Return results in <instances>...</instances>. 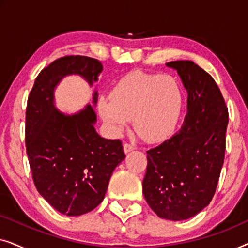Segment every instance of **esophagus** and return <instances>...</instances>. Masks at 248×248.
<instances>
[{
    "label": "esophagus",
    "mask_w": 248,
    "mask_h": 248,
    "mask_svg": "<svg viewBox=\"0 0 248 248\" xmlns=\"http://www.w3.org/2000/svg\"><path fill=\"white\" fill-rule=\"evenodd\" d=\"M123 148H124V152H125V154H128V152H130V151L134 150V147H133V145H132V144H130V143H124Z\"/></svg>",
    "instance_id": "esophagus-1"
}]
</instances>
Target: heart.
Instances as JSON below:
<instances>
[{"mask_svg": "<svg viewBox=\"0 0 248 248\" xmlns=\"http://www.w3.org/2000/svg\"><path fill=\"white\" fill-rule=\"evenodd\" d=\"M184 101L181 80L172 74L134 71L114 84L98 103L108 130L118 134L132 118L134 131L147 142L165 139L177 124Z\"/></svg>", "mask_w": 248, "mask_h": 248, "instance_id": "b5f03b06", "label": "heart"}]
</instances>
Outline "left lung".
Wrapping results in <instances>:
<instances>
[{"mask_svg":"<svg viewBox=\"0 0 248 248\" xmlns=\"http://www.w3.org/2000/svg\"><path fill=\"white\" fill-rule=\"evenodd\" d=\"M177 70L187 90L181 130L150 149L142 182L148 204L160 218L181 221L211 202L226 150L228 108L208 72L192 61L166 63Z\"/></svg>","mask_w":248,"mask_h":248,"instance_id":"8db88e82","label":"left lung"}]
</instances>
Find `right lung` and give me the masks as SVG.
Segmentation results:
<instances>
[{
	"label": "right lung",
	"mask_w": 248,
	"mask_h": 248,
	"mask_svg": "<svg viewBox=\"0 0 248 248\" xmlns=\"http://www.w3.org/2000/svg\"><path fill=\"white\" fill-rule=\"evenodd\" d=\"M101 70L96 59L61 57L42 70L28 97L26 149L33 183L39 194L65 216L84 215L99 205L114 169L125 158L121 140L104 139L94 130L97 116L91 105L74 115L54 106V90L64 77L79 74L91 86Z\"/></svg>",
	"instance_id": "1"
}]
</instances>
